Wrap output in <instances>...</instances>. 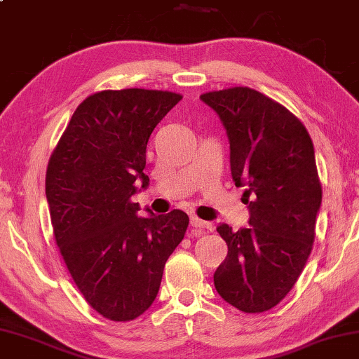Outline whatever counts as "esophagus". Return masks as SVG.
<instances>
[{
    "instance_id": "34e87169",
    "label": "esophagus",
    "mask_w": 359,
    "mask_h": 359,
    "mask_svg": "<svg viewBox=\"0 0 359 359\" xmlns=\"http://www.w3.org/2000/svg\"><path fill=\"white\" fill-rule=\"evenodd\" d=\"M190 224H191L193 227H196V229H202V231L212 229V224H210V223H207V221H202V219H199V218H196V217L191 218Z\"/></svg>"
}]
</instances>
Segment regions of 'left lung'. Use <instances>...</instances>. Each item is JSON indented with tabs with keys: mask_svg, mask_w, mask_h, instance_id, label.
I'll return each mask as SVG.
<instances>
[{
	"mask_svg": "<svg viewBox=\"0 0 359 359\" xmlns=\"http://www.w3.org/2000/svg\"><path fill=\"white\" fill-rule=\"evenodd\" d=\"M201 100L226 128L232 180L252 198L250 227H217L227 257L215 289L240 311H269L295 285L314 243L322 204L314 144L287 108L254 89L215 90Z\"/></svg>",
	"mask_w": 359,
	"mask_h": 359,
	"instance_id": "left-lung-1",
	"label": "left lung"
}]
</instances>
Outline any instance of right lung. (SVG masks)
Instances as JSON below:
<instances>
[{
    "instance_id": "obj_1",
    "label": "right lung",
    "mask_w": 359,
    "mask_h": 359,
    "mask_svg": "<svg viewBox=\"0 0 359 359\" xmlns=\"http://www.w3.org/2000/svg\"><path fill=\"white\" fill-rule=\"evenodd\" d=\"M182 100L168 90H102L83 100L51 154L45 179L56 245L78 290L103 317L128 322L151 308L188 215L138 217L149 187L146 147Z\"/></svg>"
}]
</instances>
